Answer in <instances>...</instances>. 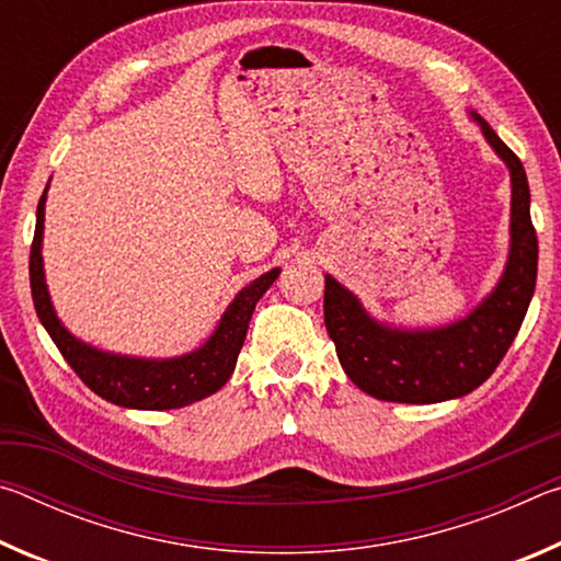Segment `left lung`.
<instances>
[{"mask_svg":"<svg viewBox=\"0 0 561 561\" xmlns=\"http://www.w3.org/2000/svg\"><path fill=\"white\" fill-rule=\"evenodd\" d=\"M474 118L512 175V244L497 289L450 327L398 331L374 321L354 294L327 277L324 324L341 366L360 391L378 401L438 403L474 391L505 358L535 294L539 247L525 168L488 121Z\"/></svg>","mask_w":561,"mask_h":561,"instance_id":"obj_1","label":"left lung"}]
</instances>
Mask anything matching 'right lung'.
<instances>
[{
  "mask_svg": "<svg viewBox=\"0 0 561 561\" xmlns=\"http://www.w3.org/2000/svg\"><path fill=\"white\" fill-rule=\"evenodd\" d=\"M44 201L46 190L36 207V230L30 252V282L36 317L42 319L44 329L49 331L56 348L61 351L76 376L87 383L93 393L123 408H144V411H170L183 408L203 398L213 396L232 376L237 356L244 344L247 327H250L252 311L264 291L277 279L279 270H272L254 279L250 287L237 294L234 301L227 307L220 327L203 348L193 354L170 358V360H146L113 356L91 348L73 339L69 331L56 319L49 301V291L44 284L42 264V232H44Z\"/></svg>",
  "mask_w": 561,
  "mask_h": 561,
  "instance_id": "1",
  "label": "right lung"
}]
</instances>
